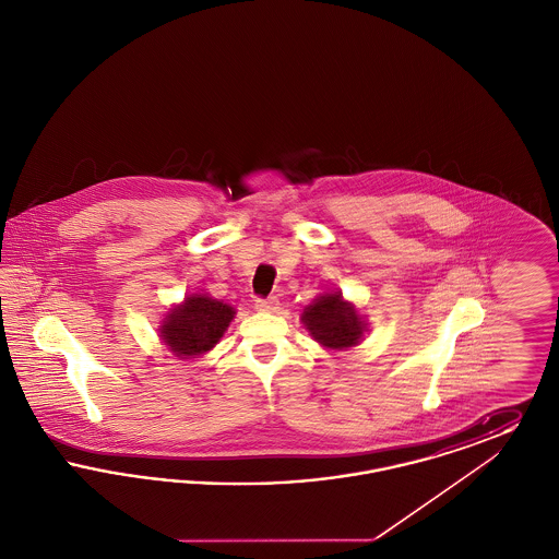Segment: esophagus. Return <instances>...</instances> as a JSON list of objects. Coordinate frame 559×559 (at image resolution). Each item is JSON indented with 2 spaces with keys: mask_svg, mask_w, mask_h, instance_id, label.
I'll list each match as a JSON object with an SVG mask.
<instances>
[{
  "mask_svg": "<svg viewBox=\"0 0 559 559\" xmlns=\"http://www.w3.org/2000/svg\"><path fill=\"white\" fill-rule=\"evenodd\" d=\"M255 310H260V312H276L278 310V299L276 297H258L255 299Z\"/></svg>",
  "mask_w": 559,
  "mask_h": 559,
  "instance_id": "1",
  "label": "esophagus"
}]
</instances>
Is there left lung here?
Returning <instances> with one entry per match:
<instances>
[{
	"mask_svg": "<svg viewBox=\"0 0 559 559\" xmlns=\"http://www.w3.org/2000/svg\"><path fill=\"white\" fill-rule=\"evenodd\" d=\"M304 324L310 335L331 349L356 346L362 337V320L352 304L344 301L340 293H324L314 304H310L304 314Z\"/></svg>",
	"mask_w": 559,
	"mask_h": 559,
	"instance_id": "1",
	"label": "left lung"
}]
</instances>
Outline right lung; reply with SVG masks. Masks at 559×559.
Masks as SVG:
<instances>
[{
	"mask_svg": "<svg viewBox=\"0 0 559 559\" xmlns=\"http://www.w3.org/2000/svg\"><path fill=\"white\" fill-rule=\"evenodd\" d=\"M233 319L235 310L228 304L192 295L163 320L160 337L176 356H199L219 342Z\"/></svg>",
	"mask_w": 559,
	"mask_h": 559,
	"instance_id": "right-lung-1",
	"label": "right lung"
}]
</instances>
